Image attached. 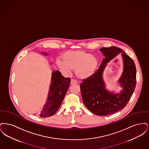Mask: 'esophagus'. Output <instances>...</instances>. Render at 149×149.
<instances>
[{"label": "esophagus", "instance_id": "1", "mask_svg": "<svg viewBox=\"0 0 149 149\" xmlns=\"http://www.w3.org/2000/svg\"><path fill=\"white\" fill-rule=\"evenodd\" d=\"M77 83H78V82H77L75 80H74V79H71V83H70L71 84H77Z\"/></svg>", "mask_w": 149, "mask_h": 149}]
</instances>
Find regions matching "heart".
I'll return each mask as SVG.
<instances>
[{
	"label": "heart",
	"instance_id": "obj_1",
	"mask_svg": "<svg viewBox=\"0 0 149 149\" xmlns=\"http://www.w3.org/2000/svg\"><path fill=\"white\" fill-rule=\"evenodd\" d=\"M62 58L63 61L56 60L58 67L66 72L75 70L76 77L80 80L91 78L98 67L97 58L83 50L67 51L63 54Z\"/></svg>",
	"mask_w": 149,
	"mask_h": 149
}]
</instances>
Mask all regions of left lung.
Instances as JSON below:
<instances>
[{"label": "left lung", "instance_id": "left-lung-1", "mask_svg": "<svg viewBox=\"0 0 149 149\" xmlns=\"http://www.w3.org/2000/svg\"><path fill=\"white\" fill-rule=\"evenodd\" d=\"M104 58L99 69L91 78L80 84L83 101L86 108L98 116H107L122 109L127 104L135 91L136 69L133 60L120 48L111 46L100 49ZM120 53L124 61V70L119 81L123 89L120 93L109 92L102 79L106 64Z\"/></svg>", "mask_w": 149, "mask_h": 149}]
</instances>
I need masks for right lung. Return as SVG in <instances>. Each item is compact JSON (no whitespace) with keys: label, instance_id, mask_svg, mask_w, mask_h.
<instances>
[{"label":"right lung","instance_id":"right-lung-1","mask_svg":"<svg viewBox=\"0 0 149 149\" xmlns=\"http://www.w3.org/2000/svg\"><path fill=\"white\" fill-rule=\"evenodd\" d=\"M42 54L47 55L44 52ZM70 82V78H64L60 71H52L48 98L40 115L41 117H48L56 113L63 102Z\"/></svg>","mask_w":149,"mask_h":149}]
</instances>
